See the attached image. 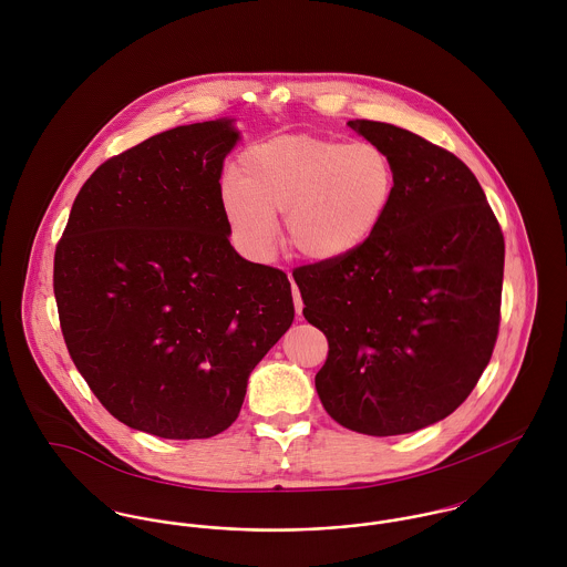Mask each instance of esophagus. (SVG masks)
<instances>
[{"instance_id":"1","label":"esophagus","mask_w":567,"mask_h":567,"mask_svg":"<svg viewBox=\"0 0 567 567\" xmlns=\"http://www.w3.org/2000/svg\"><path fill=\"white\" fill-rule=\"evenodd\" d=\"M292 297H295V310H297V315L301 317V310H303V301H301V295H299V288L295 286V281H292Z\"/></svg>"}]
</instances>
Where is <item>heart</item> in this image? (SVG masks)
<instances>
[{"mask_svg": "<svg viewBox=\"0 0 567 567\" xmlns=\"http://www.w3.org/2000/svg\"><path fill=\"white\" fill-rule=\"evenodd\" d=\"M398 189V167L373 142L284 135L246 148L240 172L223 178V209L234 238L252 257L277 240L306 259H340L382 227Z\"/></svg>", "mask_w": 567, "mask_h": 567, "instance_id": "1", "label": "heart"}]
</instances>
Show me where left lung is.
<instances>
[{"instance_id": "8db88e82", "label": "left lung", "mask_w": 567, "mask_h": 567, "mask_svg": "<svg viewBox=\"0 0 567 567\" xmlns=\"http://www.w3.org/2000/svg\"><path fill=\"white\" fill-rule=\"evenodd\" d=\"M349 126L395 162L393 205L369 243L292 277L329 344L315 380L327 414L395 436L445 419L478 384L499 329L504 236L456 155L393 124Z\"/></svg>"}]
</instances>
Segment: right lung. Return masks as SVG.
Listing matches in <instances>:
<instances>
[{"label":"right lung","instance_id":"obj_1","mask_svg":"<svg viewBox=\"0 0 567 567\" xmlns=\"http://www.w3.org/2000/svg\"><path fill=\"white\" fill-rule=\"evenodd\" d=\"M231 120L176 126L102 163L54 252L68 351L117 421L209 439L295 319L288 275L229 243L220 174Z\"/></svg>","mask_w":567,"mask_h":567}]
</instances>
